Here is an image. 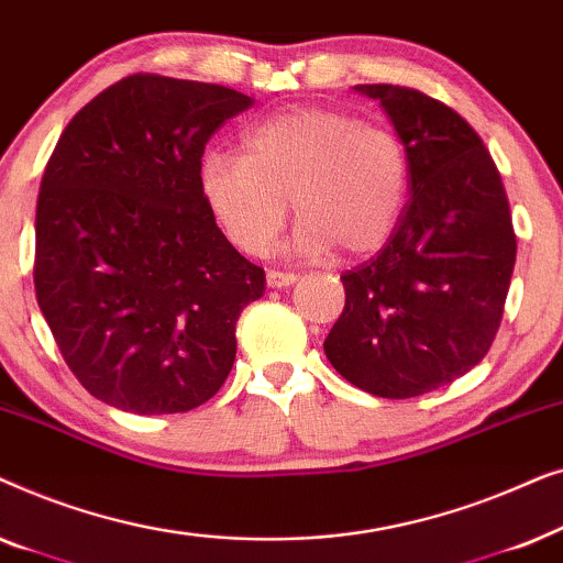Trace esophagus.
Listing matches in <instances>:
<instances>
[{
	"label": "esophagus",
	"mask_w": 563,
	"mask_h": 563,
	"mask_svg": "<svg viewBox=\"0 0 563 563\" xmlns=\"http://www.w3.org/2000/svg\"><path fill=\"white\" fill-rule=\"evenodd\" d=\"M297 282V274L295 272H279V268H272V272L266 274V284L272 289H284V287H291V284Z\"/></svg>",
	"instance_id": "obj_1"
}]
</instances>
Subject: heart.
I'll list each match as a JSON object with an SVG mask.
<instances>
[{"label":"heart","instance_id":"heart-1","mask_svg":"<svg viewBox=\"0 0 563 563\" xmlns=\"http://www.w3.org/2000/svg\"><path fill=\"white\" fill-rule=\"evenodd\" d=\"M199 189L214 220L243 253L272 249L291 210V245L358 256L387 241L407 195V156L395 133L349 112L302 107L243 133V156L207 151Z\"/></svg>","mask_w":563,"mask_h":563}]
</instances>
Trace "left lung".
Listing matches in <instances>:
<instances>
[{
	"label": "left lung",
	"instance_id": "1",
	"mask_svg": "<svg viewBox=\"0 0 563 563\" xmlns=\"http://www.w3.org/2000/svg\"><path fill=\"white\" fill-rule=\"evenodd\" d=\"M387 112L410 172L389 243L341 276L345 307L325 356L368 395H426L479 364L495 341L515 268L499 172L474 128L438 99L358 84Z\"/></svg>",
	"mask_w": 563,
	"mask_h": 563
}]
</instances>
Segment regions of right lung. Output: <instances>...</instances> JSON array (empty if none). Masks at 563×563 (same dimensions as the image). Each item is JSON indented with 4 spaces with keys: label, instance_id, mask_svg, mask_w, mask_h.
<instances>
[{
    "label": "right lung",
    "instance_id": "obj_1",
    "mask_svg": "<svg viewBox=\"0 0 563 563\" xmlns=\"http://www.w3.org/2000/svg\"><path fill=\"white\" fill-rule=\"evenodd\" d=\"M241 91L133 74L74 114L35 212V295L81 387L137 415L195 410L225 384L235 322L266 289L199 189L205 143Z\"/></svg>",
    "mask_w": 563,
    "mask_h": 563
}]
</instances>
